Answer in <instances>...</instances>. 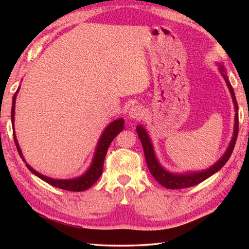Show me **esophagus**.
Listing matches in <instances>:
<instances>
[{
    "instance_id": "1",
    "label": "esophagus",
    "mask_w": 249,
    "mask_h": 249,
    "mask_svg": "<svg viewBox=\"0 0 249 249\" xmlns=\"http://www.w3.org/2000/svg\"><path fill=\"white\" fill-rule=\"evenodd\" d=\"M144 108H142L141 105H135V107H132L129 108V112H128V116L129 119L132 120H138V119H142V116H144Z\"/></svg>"
}]
</instances>
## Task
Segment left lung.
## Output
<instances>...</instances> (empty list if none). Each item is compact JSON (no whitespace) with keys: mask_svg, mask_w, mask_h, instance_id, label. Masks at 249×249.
Wrapping results in <instances>:
<instances>
[{"mask_svg":"<svg viewBox=\"0 0 249 249\" xmlns=\"http://www.w3.org/2000/svg\"><path fill=\"white\" fill-rule=\"evenodd\" d=\"M217 67L222 74V77L225 80L227 88H229L230 93L231 95V100H233L234 109H235V121H234L233 136H231L229 147H227L226 151L223 154L222 157L218 159L213 166H211L201 171H189V172H181V174L168 171L166 168H163L161 166V163L159 162L157 156H156L154 145L153 142H151L148 132H147L146 128L142 125L136 126V132L142 142V148H144L146 162H147V166H148L150 174L153 175L154 178L157 180L160 184L163 185L166 189H184V188L193 187V185L201 183L202 181L210 178L211 176H213L215 172L220 170L221 168L227 162V160L230 159L231 153H233L236 138H237V134H238V105H237V102H236L233 88H231L230 80L227 78V73L224 66L221 64H217Z\"/></svg>","mask_w":249,"mask_h":249,"instance_id":"obj_1","label":"left lung"}]
</instances>
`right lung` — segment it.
<instances>
[{
  "mask_svg": "<svg viewBox=\"0 0 249 249\" xmlns=\"http://www.w3.org/2000/svg\"><path fill=\"white\" fill-rule=\"evenodd\" d=\"M18 91H19V88L13 96L11 119H12V125H13V134H14V142H15L16 148H18L20 158L23 159V161L25 163H26V167L28 168L29 171L33 172L34 175L38 177V178H40L41 180H44L45 182L49 183L50 185H53V187L59 188V189H64V190H67V191L80 192V191H84L87 190V189H89L91 185H93L95 183V181L100 178L101 175H102L103 163H104L105 155H107V151L108 149V146L111 144V142L116 137V135H119L122 130H123L124 123H125L124 119H117L115 121H113L107 126V127H105L102 135H101L99 138L98 144H96L91 165L84 174H82L79 177H75V178H72V179H53V178H50V177H46L44 175L39 174L38 171H36L34 168L29 166L24 158L22 150H20V147L18 145V138H16V135H15V129H14L15 101H16V96H18Z\"/></svg>",
  "mask_w": 249,
  "mask_h": 249,
  "instance_id": "obj_1",
  "label": "right lung"
}]
</instances>
